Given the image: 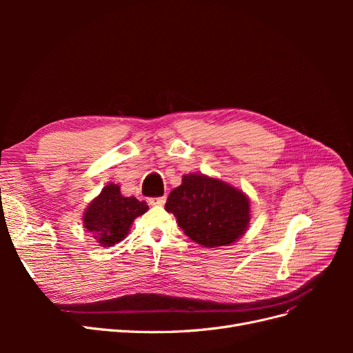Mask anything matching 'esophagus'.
<instances>
[{
  "label": "esophagus",
  "mask_w": 353,
  "mask_h": 353,
  "mask_svg": "<svg viewBox=\"0 0 353 353\" xmlns=\"http://www.w3.org/2000/svg\"><path fill=\"white\" fill-rule=\"evenodd\" d=\"M166 197H150L148 199V203H150L152 206H162L165 205Z\"/></svg>",
  "instance_id": "esophagus-1"
}]
</instances>
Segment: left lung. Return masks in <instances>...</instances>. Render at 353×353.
Listing matches in <instances>:
<instances>
[{"label":"left lung","mask_w":353,"mask_h":353,"mask_svg":"<svg viewBox=\"0 0 353 353\" xmlns=\"http://www.w3.org/2000/svg\"><path fill=\"white\" fill-rule=\"evenodd\" d=\"M165 209L194 243L213 249L241 239L250 223V199L243 190L205 174H187L170 191Z\"/></svg>","instance_id":"left-lung-1"}]
</instances>
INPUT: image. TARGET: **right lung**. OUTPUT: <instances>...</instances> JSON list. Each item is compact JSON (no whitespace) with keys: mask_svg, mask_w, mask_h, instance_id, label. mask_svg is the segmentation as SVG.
Returning <instances> with one entry per match:
<instances>
[{"mask_svg":"<svg viewBox=\"0 0 353 353\" xmlns=\"http://www.w3.org/2000/svg\"><path fill=\"white\" fill-rule=\"evenodd\" d=\"M147 210L144 201L125 197L119 184L109 183L83 210L82 225L101 248H112L128 236L134 219Z\"/></svg>","mask_w":353,"mask_h":353,"instance_id":"add662e5","label":"right lung"}]
</instances>
